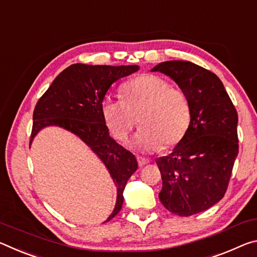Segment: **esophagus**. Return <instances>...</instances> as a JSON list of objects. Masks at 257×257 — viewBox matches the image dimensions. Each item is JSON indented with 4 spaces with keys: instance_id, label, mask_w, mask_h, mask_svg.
Here are the masks:
<instances>
[{
    "instance_id": "esophagus-1",
    "label": "esophagus",
    "mask_w": 257,
    "mask_h": 257,
    "mask_svg": "<svg viewBox=\"0 0 257 257\" xmlns=\"http://www.w3.org/2000/svg\"><path fill=\"white\" fill-rule=\"evenodd\" d=\"M138 159V163H139V166H144L146 164L149 163V159L144 158V157H137Z\"/></svg>"
}]
</instances>
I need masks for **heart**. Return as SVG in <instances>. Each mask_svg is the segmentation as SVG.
<instances>
[{
    "instance_id": "b5f03b06",
    "label": "heart",
    "mask_w": 257,
    "mask_h": 257,
    "mask_svg": "<svg viewBox=\"0 0 257 257\" xmlns=\"http://www.w3.org/2000/svg\"><path fill=\"white\" fill-rule=\"evenodd\" d=\"M121 100L106 99L101 104L104 123L117 140L124 142L138 125L137 148L147 151L168 149L186 136L191 121L187 94L162 76L141 74L121 87Z\"/></svg>"
}]
</instances>
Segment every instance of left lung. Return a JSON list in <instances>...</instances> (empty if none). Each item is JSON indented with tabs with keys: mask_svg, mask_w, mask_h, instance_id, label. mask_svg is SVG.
Wrapping results in <instances>:
<instances>
[{
	"mask_svg": "<svg viewBox=\"0 0 257 257\" xmlns=\"http://www.w3.org/2000/svg\"><path fill=\"white\" fill-rule=\"evenodd\" d=\"M151 71L170 76L187 94L191 121L170 155L156 159L159 200L171 213L190 216L223 198L238 155V113L215 74L190 61L161 62Z\"/></svg>",
	"mask_w": 257,
	"mask_h": 257,
	"instance_id": "obj_1",
	"label": "left lung"
}]
</instances>
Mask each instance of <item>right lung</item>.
Listing matches in <instances>:
<instances>
[{
    "label": "right lung",
    "mask_w": 257,
    "mask_h": 257,
    "mask_svg": "<svg viewBox=\"0 0 257 257\" xmlns=\"http://www.w3.org/2000/svg\"><path fill=\"white\" fill-rule=\"evenodd\" d=\"M139 70L131 66L75 64L62 70L37 101L33 113V139L46 126H59L78 137L104 164L117 187L109 222L119 213L127 180L137 171L136 156L109 136L101 104L112 83ZM103 222V223H104Z\"/></svg>",
    "instance_id": "add662e5"
}]
</instances>
